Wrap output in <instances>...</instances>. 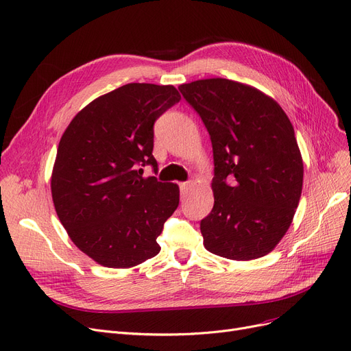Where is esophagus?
I'll return each mask as SVG.
<instances>
[{
    "label": "esophagus",
    "mask_w": 351,
    "mask_h": 351,
    "mask_svg": "<svg viewBox=\"0 0 351 351\" xmlns=\"http://www.w3.org/2000/svg\"><path fill=\"white\" fill-rule=\"evenodd\" d=\"M191 186H192L191 182H184V184H180V195H182V196L188 195V192H189Z\"/></svg>",
    "instance_id": "1"
}]
</instances>
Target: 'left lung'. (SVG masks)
<instances>
[{
	"mask_svg": "<svg viewBox=\"0 0 351 351\" xmlns=\"http://www.w3.org/2000/svg\"><path fill=\"white\" fill-rule=\"evenodd\" d=\"M213 149V208L201 221L205 248L250 261L278 245L298 206L304 165L281 106L252 86L228 79L180 84Z\"/></svg>",
	"mask_w": 351,
	"mask_h": 351,
	"instance_id": "8db88e82",
	"label": "left lung"
}]
</instances>
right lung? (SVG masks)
<instances>
[{
	"label": "right lung",
	"instance_id": "obj_1",
	"mask_svg": "<svg viewBox=\"0 0 351 351\" xmlns=\"http://www.w3.org/2000/svg\"><path fill=\"white\" fill-rule=\"evenodd\" d=\"M180 100L171 86L129 83L90 101L60 139L51 196L70 239L108 268H130L159 254L179 186L143 176L158 169L155 120Z\"/></svg>",
	"mask_w": 351,
	"mask_h": 351
}]
</instances>
